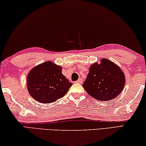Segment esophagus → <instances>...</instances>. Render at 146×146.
<instances>
[{
    "label": "esophagus",
    "mask_w": 146,
    "mask_h": 146,
    "mask_svg": "<svg viewBox=\"0 0 146 146\" xmlns=\"http://www.w3.org/2000/svg\"><path fill=\"white\" fill-rule=\"evenodd\" d=\"M82 79L81 78H78V79L76 81V83H78V84H82Z\"/></svg>",
    "instance_id": "1"
}]
</instances>
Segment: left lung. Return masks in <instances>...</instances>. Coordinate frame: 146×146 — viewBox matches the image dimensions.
I'll list each match as a JSON object with an SVG mask.
<instances>
[{"instance_id": "1", "label": "left lung", "mask_w": 146, "mask_h": 146, "mask_svg": "<svg viewBox=\"0 0 146 146\" xmlns=\"http://www.w3.org/2000/svg\"><path fill=\"white\" fill-rule=\"evenodd\" d=\"M125 78L119 66L109 60L102 58L100 64L90 68L82 86L90 96L99 101H109L123 91Z\"/></svg>"}]
</instances>
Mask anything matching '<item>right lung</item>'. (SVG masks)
Listing matches in <instances>:
<instances>
[{"label":"right lung","instance_id":"add662e5","mask_svg":"<svg viewBox=\"0 0 146 146\" xmlns=\"http://www.w3.org/2000/svg\"><path fill=\"white\" fill-rule=\"evenodd\" d=\"M62 67L50 61L32 69L27 76V89L35 100L50 103L66 94L73 84L62 73Z\"/></svg>","mask_w":146,"mask_h":146}]
</instances>
